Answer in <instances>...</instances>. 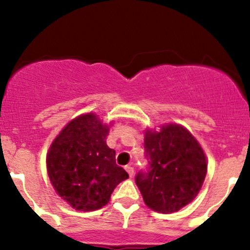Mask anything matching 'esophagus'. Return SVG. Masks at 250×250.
<instances>
[{"instance_id": "obj_1", "label": "esophagus", "mask_w": 250, "mask_h": 250, "mask_svg": "<svg viewBox=\"0 0 250 250\" xmlns=\"http://www.w3.org/2000/svg\"><path fill=\"white\" fill-rule=\"evenodd\" d=\"M125 170H127V173L129 174V176L133 177L134 176V167L131 165H128L127 167H125Z\"/></svg>"}]
</instances>
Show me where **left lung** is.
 <instances>
[{
  "mask_svg": "<svg viewBox=\"0 0 250 250\" xmlns=\"http://www.w3.org/2000/svg\"><path fill=\"white\" fill-rule=\"evenodd\" d=\"M145 129V148L150 160L148 173L137 174L136 185L146 206L171 214L193 202L207 175V157L187 128L166 123Z\"/></svg>",
  "mask_w": 250,
  "mask_h": 250,
  "instance_id": "1",
  "label": "left lung"
}]
</instances>
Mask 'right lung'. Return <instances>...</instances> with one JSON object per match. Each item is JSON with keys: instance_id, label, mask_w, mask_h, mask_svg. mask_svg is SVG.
Returning <instances> with one entry per match:
<instances>
[{"instance_id": "add662e5", "label": "right lung", "mask_w": 250, "mask_h": 250, "mask_svg": "<svg viewBox=\"0 0 250 250\" xmlns=\"http://www.w3.org/2000/svg\"><path fill=\"white\" fill-rule=\"evenodd\" d=\"M111 125L90 111L68 122L51 142L48 176L56 194L75 210L104 207L116 186L129 177L105 142Z\"/></svg>"}]
</instances>
